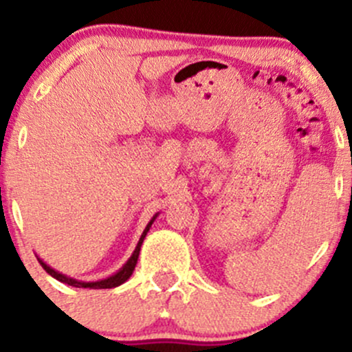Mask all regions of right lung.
Listing matches in <instances>:
<instances>
[{"label": "right lung", "mask_w": 352, "mask_h": 352, "mask_svg": "<svg viewBox=\"0 0 352 352\" xmlns=\"http://www.w3.org/2000/svg\"><path fill=\"white\" fill-rule=\"evenodd\" d=\"M153 219H155V218H153ZM153 219H151V221L148 223L146 228H144L143 235H141L140 242H138L136 250H134V254L131 255L129 261H127L126 264H124V267L120 269V271L117 272V274L110 276V278H107V279H102V281H95V283H81V281H76V279L66 278V276L61 274V272H58V271H54V269H51L47 264H44V262H42L41 258H38V262H41V265H42V267H44V271L47 272V274H51L52 278H56V279H58V281H61V283H66V285H69V286H74V287H94V289H107V287H116V286L122 285V283H126L127 279L131 278V274H133L134 267H136L138 257H140L141 243H143L144 236H146V233H148V230H150V226H151V223H153Z\"/></svg>", "instance_id": "1"}]
</instances>
